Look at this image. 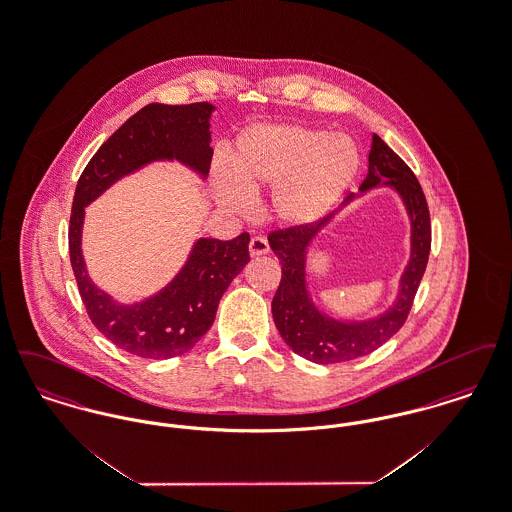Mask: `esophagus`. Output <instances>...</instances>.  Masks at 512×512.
<instances>
[{
	"label": "esophagus",
	"instance_id": "esophagus-1",
	"mask_svg": "<svg viewBox=\"0 0 512 512\" xmlns=\"http://www.w3.org/2000/svg\"><path fill=\"white\" fill-rule=\"evenodd\" d=\"M268 251H270V247H268V242L265 238H261V236L251 238V242H249V253H251V257L267 255Z\"/></svg>",
	"mask_w": 512,
	"mask_h": 512
}]
</instances>
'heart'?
Here are the masks:
<instances>
[{"label":"heart","mask_w":512,"mask_h":512,"mask_svg":"<svg viewBox=\"0 0 512 512\" xmlns=\"http://www.w3.org/2000/svg\"><path fill=\"white\" fill-rule=\"evenodd\" d=\"M359 163V149L345 134L301 124H259L240 134L232 171H215V197L226 211L244 215L251 209V195L272 190L274 219L286 226H309L340 203Z\"/></svg>","instance_id":"heart-1"}]
</instances>
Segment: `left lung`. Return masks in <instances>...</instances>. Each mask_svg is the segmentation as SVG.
Listing matches in <instances>:
<instances>
[{
	"instance_id": "obj_1",
	"label": "left lung",
	"mask_w": 512,
	"mask_h": 512,
	"mask_svg": "<svg viewBox=\"0 0 512 512\" xmlns=\"http://www.w3.org/2000/svg\"><path fill=\"white\" fill-rule=\"evenodd\" d=\"M384 186L397 194L407 211L411 222V253L407 267L401 272L393 303L374 317L357 320L332 317L318 307L309 290V249L336 213L315 226H293L268 236L270 249L282 265V280L272 299L274 324L293 353L311 363L334 365L365 357L391 340L409 317L430 255V211L413 171L378 134H374L368 153V174L359 188L361 194L347 195L341 209L366 192Z\"/></svg>"
}]
</instances>
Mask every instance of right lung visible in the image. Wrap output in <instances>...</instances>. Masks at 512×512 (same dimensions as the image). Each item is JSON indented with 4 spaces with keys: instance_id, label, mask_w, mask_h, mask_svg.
<instances>
[{
    "instance_id": "right-lung-1",
    "label": "right lung",
    "mask_w": 512,
    "mask_h": 512,
    "mask_svg": "<svg viewBox=\"0 0 512 512\" xmlns=\"http://www.w3.org/2000/svg\"><path fill=\"white\" fill-rule=\"evenodd\" d=\"M207 101L149 103L99 147L74 192L69 251L88 317L119 349L142 359H171L190 351L213 326L220 297L249 261V234L230 242L197 238L171 282L142 301L121 303L88 274L82 253L86 207L115 182L151 163L176 161L205 180L211 167V115Z\"/></svg>"
}]
</instances>
